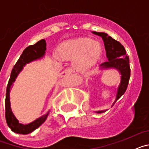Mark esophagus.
<instances>
[{"instance_id":"34e87169","label":"esophagus","mask_w":149,"mask_h":149,"mask_svg":"<svg viewBox=\"0 0 149 149\" xmlns=\"http://www.w3.org/2000/svg\"><path fill=\"white\" fill-rule=\"evenodd\" d=\"M72 72H73V70H72V68H67L62 73L60 74V77H64V76L67 75V74H69L72 73Z\"/></svg>"}]
</instances>
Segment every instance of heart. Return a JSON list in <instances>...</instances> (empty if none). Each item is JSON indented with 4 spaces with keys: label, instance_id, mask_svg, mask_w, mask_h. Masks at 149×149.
I'll return each mask as SVG.
<instances>
[{
    "label": "heart",
    "instance_id": "obj_1",
    "mask_svg": "<svg viewBox=\"0 0 149 149\" xmlns=\"http://www.w3.org/2000/svg\"><path fill=\"white\" fill-rule=\"evenodd\" d=\"M64 58H74V70L83 72L98 61L101 54V48L98 42L89 39H79L65 43L60 50ZM59 59V56H56Z\"/></svg>",
    "mask_w": 149,
    "mask_h": 149
}]
</instances>
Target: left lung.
Masks as SVG:
<instances>
[{
	"label": "left lung",
	"mask_w": 149,
	"mask_h": 149,
	"mask_svg": "<svg viewBox=\"0 0 149 149\" xmlns=\"http://www.w3.org/2000/svg\"><path fill=\"white\" fill-rule=\"evenodd\" d=\"M93 33L101 36L103 39L106 50L107 57L108 61L101 65L102 69L116 68L121 74V82L117 90L116 101L125 93L131 76V68L129 63V56H127L124 46L119 42L115 40L105 33L93 32ZM98 111L97 113H102Z\"/></svg>",
	"instance_id": "1"
}]
</instances>
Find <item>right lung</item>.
<instances>
[{
    "mask_svg": "<svg viewBox=\"0 0 149 149\" xmlns=\"http://www.w3.org/2000/svg\"><path fill=\"white\" fill-rule=\"evenodd\" d=\"M46 50V42L45 39H41L36 44L29 45L28 47L24 50L23 53L20 56L15 65L13 67L11 72L10 80L7 84L6 93V100H5V117L8 126L10 127L13 132L21 134H27L33 132L34 130L39 127L45 122L48 117L49 112L45 115L41 116L39 119L27 125H22L19 123L17 119L13 115L10 107V89L13 86V82L15 81V78L18 76V73L22 70V68L27 63L39 59L44 56Z\"/></svg>",
    "mask_w": 149,
    "mask_h": 149,
    "instance_id": "1",
    "label": "right lung"
}]
</instances>
